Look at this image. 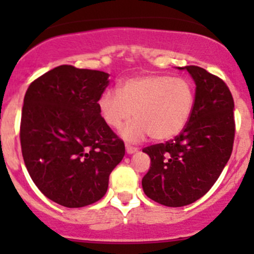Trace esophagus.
<instances>
[{
    "mask_svg": "<svg viewBox=\"0 0 254 254\" xmlns=\"http://www.w3.org/2000/svg\"><path fill=\"white\" fill-rule=\"evenodd\" d=\"M137 150H139V148H137V147H135V146H130V145H127V152L129 153V155H131V153H135V152H137Z\"/></svg>",
    "mask_w": 254,
    "mask_h": 254,
    "instance_id": "obj_1",
    "label": "esophagus"
}]
</instances>
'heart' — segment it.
I'll return each mask as SVG.
<instances>
[{"label":"heart","mask_w":254,"mask_h":254,"mask_svg":"<svg viewBox=\"0 0 254 254\" xmlns=\"http://www.w3.org/2000/svg\"><path fill=\"white\" fill-rule=\"evenodd\" d=\"M118 91L107 89L98 101L104 123L120 129L135 115L136 119L122 130L130 142L150 135L163 141L177 136L186 127L194 108L193 84L184 77L145 75L127 78Z\"/></svg>","instance_id":"1"}]
</instances>
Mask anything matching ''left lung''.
I'll return each instance as SVG.
<instances>
[{"label":"left lung","instance_id":"left-lung-1","mask_svg":"<svg viewBox=\"0 0 254 254\" xmlns=\"http://www.w3.org/2000/svg\"><path fill=\"white\" fill-rule=\"evenodd\" d=\"M195 82L190 119L173 140L143 148L151 158L142 178L146 195L166 206H184L210 190L231 156L235 139L234 98L217 76L186 66Z\"/></svg>","mask_w":254,"mask_h":254}]
</instances>
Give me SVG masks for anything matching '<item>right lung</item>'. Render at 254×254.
<instances>
[{
  "instance_id": "add662e5",
  "label": "right lung",
  "mask_w": 254,
  "mask_h": 254,
  "mask_svg": "<svg viewBox=\"0 0 254 254\" xmlns=\"http://www.w3.org/2000/svg\"><path fill=\"white\" fill-rule=\"evenodd\" d=\"M108 77L103 71L61 65L25 92L23 160L39 190L63 206H87L103 198L109 175L125 155L124 142L99 112Z\"/></svg>"
}]
</instances>
